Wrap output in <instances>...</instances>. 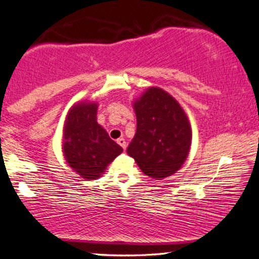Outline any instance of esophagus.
<instances>
[{
    "mask_svg": "<svg viewBox=\"0 0 259 259\" xmlns=\"http://www.w3.org/2000/svg\"><path fill=\"white\" fill-rule=\"evenodd\" d=\"M117 143L120 146L121 148L124 149V151H125V148H126V141H125V140H124L123 138H119L117 140Z\"/></svg>",
    "mask_w": 259,
    "mask_h": 259,
    "instance_id": "obj_1",
    "label": "esophagus"
}]
</instances>
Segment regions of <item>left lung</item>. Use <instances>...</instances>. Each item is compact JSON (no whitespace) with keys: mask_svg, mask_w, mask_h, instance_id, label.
<instances>
[{"mask_svg":"<svg viewBox=\"0 0 259 259\" xmlns=\"http://www.w3.org/2000/svg\"><path fill=\"white\" fill-rule=\"evenodd\" d=\"M138 119L136 134L126 152L145 175L164 179L182 166L192 132L179 102L160 88H149L134 104Z\"/></svg>","mask_w":259,"mask_h":259,"instance_id":"obj_1","label":"left lung"}]
</instances>
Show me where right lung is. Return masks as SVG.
I'll return each instance as SVG.
<instances>
[{
    "instance_id": "add662e5",
    "label": "right lung",
    "mask_w": 259,
    "mask_h": 259,
    "mask_svg": "<svg viewBox=\"0 0 259 259\" xmlns=\"http://www.w3.org/2000/svg\"><path fill=\"white\" fill-rule=\"evenodd\" d=\"M96 110V104L80 102L71 108L65 124V158L85 180L101 176L106 166L123 151L98 124Z\"/></svg>"
}]
</instances>
